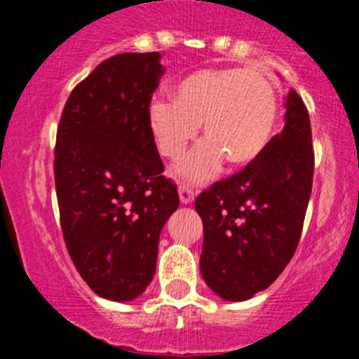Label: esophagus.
Returning <instances> with one entry per match:
<instances>
[{
    "label": "esophagus",
    "instance_id": "1",
    "mask_svg": "<svg viewBox=\"0 0 359 359\" xmlns=\"http://www.w3.org/2000/svg\"><path fill=\"white\" fill-rule=\"evenodd\" d=\"M180 201L183 203V205H189V203H192L194 201V190L190 189L189 185H185V183H182V185H180Z\"/></svg>",
    "mask_w": 359,
    "mask_h": 359
}]
</instances>
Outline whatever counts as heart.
I'll list each match as a JSON object with an SVG mask.
<instances>
[{
  "label": "heart",
  "instance_id": "1",
  "mask_svg": "<svg viewBox=\"0 0 359 359\" xmlns=\"http://www.w3.org/2000/svg\"><path fill=\"white\" fill-rule=\"evenodd\" d=\"M147 122L158 151L169 160L182 156L203 123L207 142L174 170L185 182L203 183L224 160L246 167L264 154L277 131V88L261 69H198L174 86V100L152 98Z\"/></svg>",
  "mask_w": 359,
  "mask_h": 359
}]
</instances>
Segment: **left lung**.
Listing matches in <instances>:
<instances>
[{
  "label": "left lung",
  "instance_id": "1",
  "mask_svg": "<svg viewBox=\"0 0 359 359\" xmlns=\"http://www.w3.org/2000/svg\"><path fill=\"white\" fill-rule=\"evenodd\" d=\"M286 123L259 160L196 199L203 221L199 259L207 286L243 302L277 280L302 233L315 154L304 100L291 90Z\"/></svg>",
  "mask_w": 359,
  "mask_h": 359
}]
</instances>
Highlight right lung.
<instances>
[{
	"instance_id": "right-lung-1",
	"label": "right lung",
	"mask_w": 359,
	"mask_h": 359,
	"mask_svg": "<svg viewBox=\"0 0 359 359\" xmlns=\"http://www.w3.org/2000/svg\"><path fill=\"white\" fill-rule=\"evenodd\" d=\"M160 53H118L75 86L55 142V190L73 264L98 297L128 302L154 277L158 241L180 207L147 122Z\"/></svg>"
}]
</instances>
